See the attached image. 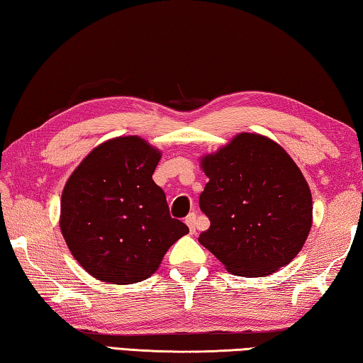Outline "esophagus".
Listing matches in <instances>:
<instances>
[{
	"label": "esophagus",
	"instance_id": "34e87169",
	"mask_svg": "<svg viewBox=\"0 0 363 363\" xmlns=\"http://www.w3.org/2000/svg\"><path fill=\"white\" fill-rule=\"evenodd\" d=\"M186 224L189 227L190 233H195V225H196V214L195 213H190L189 216L186 218Z\"/></svg>",
	"mask_w": 363,
	"mask_h": 363
}]
</instances>
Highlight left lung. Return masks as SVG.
Listing matches in <instances>:
<instances>
[{
  "instance_id": "8db88e82",
  "label": "left lung",
  "mask_w": 363,
  "mask_h": 363,
  "mask_svg": "<svg viewBox=\"0 0 363 363\" xmlns=\"http://www.w3.org/2000/svg\"><path fill=\"white\" fill-rule=\"evenodd\" d=\"M200 167L210 179L200 210L211 225L199 242L235 275L266 277L290 264L311 232L312 195L284 147L240 133Z\"/></svg>"
}]
</instances>
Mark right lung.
Wrapping results in <instances>:
<instances>
[{
	"label": "right lung",
	"mask_w": 363,
	"mask_h": 363,
	"mask_svg": "<svg viewBox=\"0 0 363 363\" xmlns=\"http://www.w3.org/2000/svg\"><path fill=\"white\" fill-rule=\"evenodd\" d=\"M162 152L139 136L108 139L91 150L65 182L60 232L94 279L130 285L149 279L189 227L169 216L152 179Z\"/></svg>",
	"instance_id": "right-lung-1"
}]
</instances>
